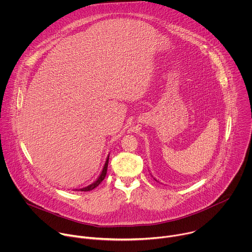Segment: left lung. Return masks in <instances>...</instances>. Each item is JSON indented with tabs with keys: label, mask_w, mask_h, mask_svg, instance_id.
Here are the masks:
<instances>
[{
	"label": "left lung",
	"mask_w": 252,
	"mask_h": 252,
	"mask_svg": "<svg viewBox=\"0 0 252 252\" xmlns=\"http://www.w3.org/2000/svg\"><path fill=\"white\" fill-rule=\"evenodd\" d=\"M155 181H157V179H156V178H155ZM157 182H158V181H157Z\"/></svg>",
	"instance_id": "obj_1"
}]
</instances>
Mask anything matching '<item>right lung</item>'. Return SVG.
<instances>
[{
	"label": "right lung",
	"mask_w": 252,
	"mask_h": 252,
	"mask_svg": "<svg viewBox=\"0 0 252 252\" xmlns=\"http://www.w3.org/2000/svg\"><path fill=\"white\" fill-rule=\"evenodd\" d=\"M109 158H110V155H109V157H107V158H106V160H105V163H104V165H103V168H102V170H101L99 176L97 177V179H96V181H95L94 183H93L92 185H90V186H88V187H86V188H83V189H75V190H78V191H90V190H93L94 189H95V188L103 181L105 175H106L107 164H109Z\"/></svg>",
	"instance_id": "add662e5"
}]
</instances>
